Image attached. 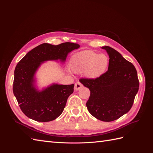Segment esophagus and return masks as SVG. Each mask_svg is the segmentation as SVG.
<instances>
[{
    "instance_id": "esophagus-1",
    "label": "esophagus",
    "mask_w": 153,
    "mask_h": 153,
    "mask_svg": "<svg viewBox=\"0 0 153 153\" xmlns=\"http://www.w3.org/2000/svg\"><path fill=\"white\" fill-rule=\"evenodd\" d=\"M82 84H81L80 82H76V83H75V88H74V89H75V91H78V90H80V88H82Z\"/></svg>"
}]
</instances>
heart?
<instances>
[{"mask_svg": "<svg viewBox=\"0 0 153 153\" xmlns=\"http://www.w3.org/2000/svg\"><path fill=\"white\" fill-rule=\"evenodd\" d=\"M108 64L109 58L105 54L84 50L73 55L69 61V68L74 73H84L87 78L96 79L105 73Z\"/></svg>", "mask_w": 153, "mask_h": 153, "instance_id": "b5f03b06", "label": "heart"}]
</instances>
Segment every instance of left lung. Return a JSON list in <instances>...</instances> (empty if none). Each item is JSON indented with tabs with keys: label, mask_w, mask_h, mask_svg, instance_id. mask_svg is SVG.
Segmentation results:
<instances>
[{
	"label": "left lung",
	"mask_w": 153,
	"mask_h": 153,
	"mask_svg": "<svg viewBox=\"0 0 153 153\" xmlns=\"http://www.w3.org/2000/svg\"><path fill=\"white\" fill-rule=\"evenodd\" d=\"M109 56L108 71L96 79L82 78L91 91L86 106L89 113L100 121H113L131 109L139 88L137 72L133 64L117 50L101 47Z\"/></svg>",
	"instance_id": "8db88e82"
}]
</instances>
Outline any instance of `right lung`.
<instances>
[{
	"label": "right lung",
	"instance_id": "add662e5",
	"mask_svg": "<svg viewBox=\"0 0 153 153\" xmlns=\"http://www.w3.org/2000/svg\"><path fill=\"white\" fill-rule=\"evenodd\" d=\"M80 45L66 42L58 45L41 44L30 50L17 64L13 91L20 107L26 116L38 122H48L62 113L74 84H51L39 90L36 73L42 64L48 61H66L68 53Z\"/></svg>",
	"mask_w": 153,
	"mask_h": 153
}]
</instances>
